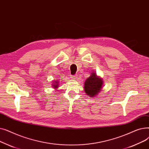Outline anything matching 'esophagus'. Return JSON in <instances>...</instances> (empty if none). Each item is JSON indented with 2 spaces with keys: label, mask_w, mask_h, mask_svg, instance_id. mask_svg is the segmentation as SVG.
I'll list each match as a JSON object with an SVG mask.
<instances>
[{
  "label": "esophagus",
  "mask_w": 149,
  "mask_h": 149,
  "mask_svg": "<svg viewBox=\"0 0 149 149\" xmlns=\"http://www.w3.org/2000/svg\"><path fill=\"white\" fill-rule=\"evenodd\" d=\"M71 78L72 79H74V80H76V79L77 78V75H71Z\"/></svg>",
  "instance_id": "34e87169"
}]
</instances>
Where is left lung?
Instances as JSON below:
<instances>
[{
  "label": "left lung",
  "mask_w": 149,
  "mask_h": 149,
  "mask_svg": "<svg viewBox=\"0 0 149 149\" xmlns=\"http://www.w3.org/2000/svg\"><path fill=\"white\" fill-rule=\"evenodd\" d=\"M103 83V80L98 76L95 72H92L84 82V92L88 97L91 98L97 96L102 91Z\"/></svg>",
  "instance_id": "obj_1"
}]
</instances>
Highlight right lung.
I'll return each instance as SVG.
<instances>
[{
	"label": "right lung",
	"instance_id": "add662e5",
	"mask_svg": "<svg viewBox=\"0 0 149 149\" xmlns=\"http://www.w3.org/2000/svg\"><path fill=\"white\" fill-rule=\"evenodd\" d=\"M59 81L58 80H56L55 81H53L52 83V87L54 89H56V91L57 89V88H58V86H59Z\"/></svg>",
	"mask_w": 149,
	"mask_h": 149
}]
</instances>
